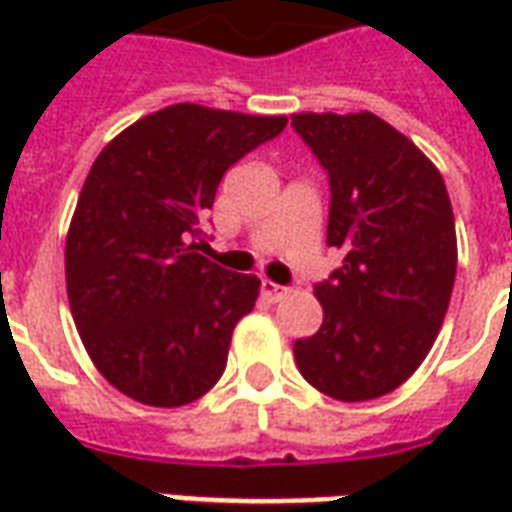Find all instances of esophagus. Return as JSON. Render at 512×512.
<instances>
[{"label":"esophagus","instance_id":"34e87169","mask_svg":"<svg viewBox=\"0 0 512 512\" xmlns=\"http://www.w3.org/2000/svg\"><path fill=\"white\" fill-rule=\"evenodd\" d=\"M263 296H266L268 301H279L288 296V288H282V285H277V282H271V279H263Z\"/></svg>","mask_w":512,"mask_h":512}]
</instances>
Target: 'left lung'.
<instances>
[{"instance_id":"8db88e82","label":"left lung","mask_w":512,"mask_h":512,"mask_svg":"<svg viewBox=\"0 0 512 512\" xmlns=\"http://www.w3.org/2000/svg\"><path fill=\"white\" fill-rule=\"evenodd\" d=\"M293 128L329 172L326 244L343 268L315 288L323 323L296 340L318 392L362 403L414 376L439 337L458 268L444 178L406 134L373 112H301Z\"/></svg>"}]
</instances>
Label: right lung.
Here are the masks:
<instances>
[{"mask_svg": "<svg viewBox=\"0 0 512 512\" xmlns=\"http://www.w3.org/2000/svg\"><path fill=\"white\" fill-rule=\"evenodd\" d=\"M285 126V115L172 104L98 153L65 238V285L84 348L117 392L178 408L222 378L260 279L202 255L200 224L224 172Z\"/></svg>", "mask_w": 512, "mask_h": 512, "instance_id": "obj_1", "label": "right lung"}]
</instances>
